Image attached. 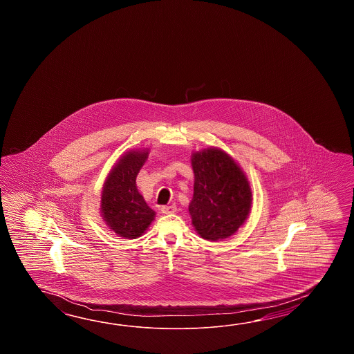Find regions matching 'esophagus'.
Returning a JSON list of instances; mask_svg holds the SVG:
<instances>
[{"label": "esophagus", "mask_w": 354, "mask_h": 354, "mask_svg": "<svg viewBox=\"0 0 354 354\" xmlns=\"http://www.w3.org/2000/svg\"><path fill=\"white\" fill-rule=\"evenodd\" d=\"M176 210H177V207H176L174 205H168V206H162V207H160L162 214H165V215H168V214H174Z\"/></svg>", "instance_id": "obj_1"}]
</instances>
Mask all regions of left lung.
<instances>
[{"mask_svg": "<svg viewBox=\"0 0 354 354\" xmlns=\"http://www.w3.org/2000/svg\"><path fill=\"white\" fill-rule=\"evenodd\" d=\"M191 162L195 174L194 197L188 206L192 224L203 239H225L248 216V180L234 159L218 148L194 153Z\"/></svg>", "mask_w": 354, "mask_h": 354, "instance_id": "8db88e82", "label": "left lung"}]
</instances>
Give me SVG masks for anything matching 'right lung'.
<instances>
[{
    "label": "right lung",
    "mask_w": 354,
    "mask_h": 354,
    "mask_svg": "<svg viewBox=\"0 0 354 354\" xmlns=\"http://www.w3.org/2000/svg\"><path fill=\"white\" fill-rule=\"evenodd\" d=\"M147 158L148 151H128L111 169L102 189V218L127 239L143 235L156 215L136 188V176Z\"/></svg>",
    "instance_id": "obj_1"
}]
</instances>
